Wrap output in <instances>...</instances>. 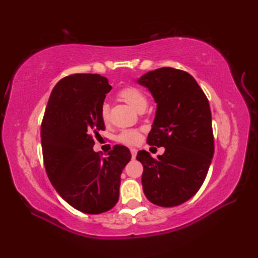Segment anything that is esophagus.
<instances>
[{"label": "esophagus", "mask_w": 258, "mask_h": 258, "mask_svg": "<svg viewBox=\"0 0 258 258\" xmlns=\"http://www.w3.org/2000/svg\"><path fill=\"white\" fill-rule=\"evenodd\" d=\"M137 154H138V150L134 149V148H132V149H131V155H132L133 159L135 158V157H137Z\"/></svg>", "instance_id": "esophagus-1"}]
</instances>
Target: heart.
Segmentation results:
<instances>
[{
    "label": "heart",
    "instance_id": "heart-1",
    "mask_svg": "<svg viewBox=\"0 0 258 258\" xmlns=\"http://www.w3.org/2000/svg\"><path fill=\"white\" fill-rule=\"evenodd\" d=\"M118 95L120 99H123L125 102L131 104L135 110H138L140 112L145 111L148 107V103H149V100H148L145 92L140 90L139 87L135 86L123 87V89L119 91ZM100 117H101V120L104 124H107L109 119H110V112H109L108 103L104 102L101 104V107H100ZM141 131L123 130L118 135H117L116 140L119 143H123V145L126 146H135L141 141Z\"/></svg>",
    "mask_w": 258,
    "mask_h": 258
}]
</instances>
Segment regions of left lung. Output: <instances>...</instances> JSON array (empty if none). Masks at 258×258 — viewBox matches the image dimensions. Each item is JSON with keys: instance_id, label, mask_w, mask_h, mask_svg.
<instances>
[{"instance_id": "8db88e82", "label": "left lung", "mask_w": 258, "mask_h": 258, "mask_svg": "<svg viewBox=\"0 0 258 258\" xmlns=\"http://www.w3.org/2000/svg\"><path fill=\"white\" fill-rule=\"evenodd\" d=\"M157 102L149 146L165 147L157 158L141 150L146 197L161 207H174L197 194L206 178L214 155L209 102L190 74L172 67L149 72L138 81Z\"/></svg>"}]
</instances>
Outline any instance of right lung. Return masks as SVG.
Listing matches in <instances>:
<instances>
[{"label": "right lung", "instance_id": "obj_1", "mask_svg": "<svg viewBox=\"0 0 258 258\" xmlns=\"http://www.w3.org/2000/svg\"><path fill=\"white\" fill-rule=\"evenodd\" d=\"M111 85L98 74H73L52 90L41 125L47 177L61 198L86 214H101L118 202L128 148L113 146L107 158L94 152L104 131L100 107Z\"/></svg>", "mask_w": 258, "mask_h": 258}]
</instances>
